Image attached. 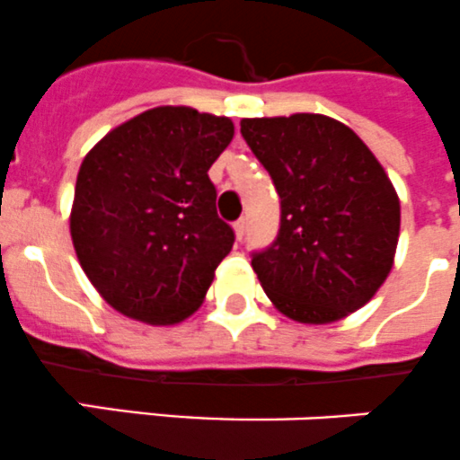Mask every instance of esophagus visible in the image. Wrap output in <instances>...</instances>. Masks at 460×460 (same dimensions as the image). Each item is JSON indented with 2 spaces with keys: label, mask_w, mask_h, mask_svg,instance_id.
<instances>
[{
  "label": "esophagus",
  "mask_w": 460,
  "mask_h": 460,
  "mask_svg": "<svg viewBox=\"0 0 460 460\" xmlns=\"http://www.w3.org/2000/svg\"><path fill=\"white\" fill-rule=\"evenodd\" d=\"M234 231H235V238L243 240L244 231H247V220H244V217H240V220L234 225Z\"/></svg>",
  "instance_id": "1"
}]
</instances>
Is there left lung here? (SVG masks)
<instances>
[{
    "mask_svg": "<svg viewBox=\"0 0 460 460\" xmlns=\"http://www.w3.org/2000/svg\"><path fill=\"white\" fill-rule=\"evenodd\" d=\"M280 198L274 243L253 252L262 289L298 323H332L371 301L394 267L400 199L350 128L323 114L243 119Z\"/></svg>",
    "mask_w": 460,
    "mask_h": 460,
    "instance_id": "1",
    "label": "left lung"
}]
</instances>
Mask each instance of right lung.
I'll use <instances>...</instances> for the list:
<instances>
[{
  "mask_svg": "<svg viewBox=\"0 0 460 460\" xmlns=\"http://www.w3.org/2000/svg\"><path fill=\"white\" fill-rule=\"evenodd\" d=\"M231 139V119L164 105L107 132L83 159L71 240L114 310L172 325L202 305L235 240L208 180Z\"/></svg>",
  "mask_w": 460,
  "mask_h": 460,
  "instance_id": "add662e5",
  "label": "right lung"
}]
</instances>
